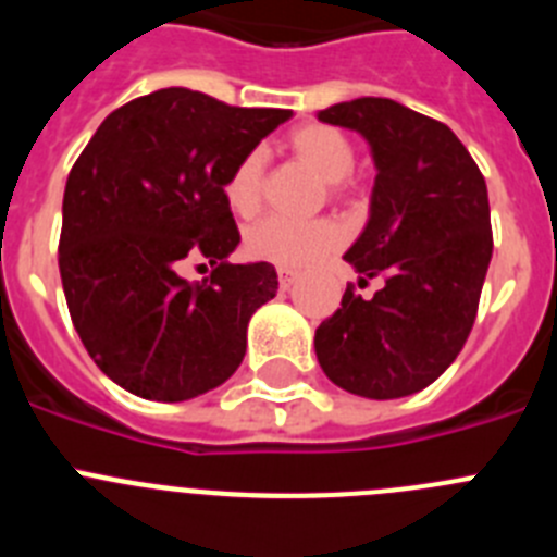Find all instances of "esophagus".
Wrapping results in <instances>:
<instances>
[{"mask_svg":"<svg viewBox=\"0 0 557 557\" xmlns=\"http://www.w3.org/2000/svg\"><path fill=\"white\" fill-rule=\"evenodd\" d=\"M295 282H298V273H295V270H289V268H278V287H282V289H289V287H293Z\"/></svg>","mask_w":557,"mask_h":557,"instance_id":"1","label":"esophagus"}]
</instances>
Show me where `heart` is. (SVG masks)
<instances>
[{"mask_svg":"<svg viewBox=\"0 0 557 557\" xmlns=\"http://www.w3.org/2000/svg\"><path fill=\"white\" fill-rule=\"evenodd\" d=\"M289 149L312 168L323 182H342L354 171V146L339 129L323 124H306L289 135ZM223 196L234 215L251 218L262 203V154H245L228 173ZM342 243V228L331 221H289L270 215L251 226L245 237V251L253 259L278 268H306L331 253Z\"/></svg>","mask_w":557,"mask_h":557,"instance_id":"heart-1","label":"heart"}]
</instances>
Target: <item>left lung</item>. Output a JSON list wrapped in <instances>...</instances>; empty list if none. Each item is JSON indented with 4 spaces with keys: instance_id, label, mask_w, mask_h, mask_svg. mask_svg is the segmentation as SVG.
Masks as SVG:
<instances>
[{
    "instance_id": "obj_1",
    "label": "left lung",
    "mask_w": 557,
    "mask_h": 557,
    "mask_svg": "<svg viewBox=\"0 0 557 557\" xmlns=\"http://www.w3.org/2000/svg\"><path fill=\"white\" fill-rule=\"evenodd\" d=\"M318 119L370 146V215L345 262L359 284H386L370 300L345 289L314 331V354L350 395H414L456 361L475 323L492 262L486 178L450 126L392 99L339 101Z\"/></svg>"
}]
</instances>
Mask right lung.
<instances>
[{"instance_id":"right-lung-1","label":"right lung","mask_w":557,"mask_h":557,"mask_svg":"<svg viewBox=\"0 0 557 557\" xmlns=\"http://www.w3.org/2000/svg\"><path fill=\"white\" fill-rule=\"evenodd\" d=\"M289 110L228 107L162 88L110 112L63 196L60 278L79 334L107 379L146 400L215 389L245 356L248 320L278 289L268 262L232 264L239 245L223 185ZM207 256L201 285L177 264Z\"/></svg>"}]
</instances>
